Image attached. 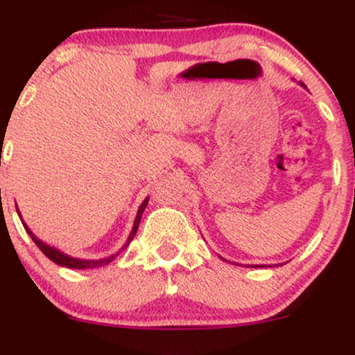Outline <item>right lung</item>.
Masks as SVG:
<instances>
[{
  "label": "right lung",
  "instance_id": "right-lung-1",
  "mask_svg": "<svg viewBox=\"0 0 355 355\" xmlns=\"http://www.w3.org/2000/svg\"><path fill=\"white\" fill-rule=\"evenodd\" d=\"M146 203H148V198H146V200H145L144 203H141L140 209H138V214H137V218H135V225H133L132 235H130V237H128V242H126V245H128L130 240L133 239V235L137 234L138 223H140L141 214H144V210H145ZM23 225H24V222H23ZM24 230H26V232H28V235H30V237L33 239V242L36 243V245H38L40 250H42L43 254L48 257V259L53 260V262H55V263H58V266H61V267H68V268H93V267H100V266H103V263L112 262V260L115 259V255L108 257V259H103V260H80V259H73V257L64 255L63 252L56 250V248H53V247H50V245H46V243H43L42 240L36 239L35 235H33V232H31L30 229H28L26 225H24ZM126 245H125L123 248H126ZM116 255H118V254H116Z\"/></svg>",
  "mask_w": 355,
  "mask_h": 355
}]
</instances>
